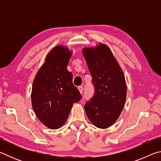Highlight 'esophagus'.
I'll use <instances>...</instances> for the list:
<instances>
[{
  "mask_svg": "<svg viewBox=\"0 0 161 161\" xmlns=\"http://www.w3.org/2000/svg\"><path fill=\"white\" fill-rule=\"evenodd\" d=\"M78 89H79V91H80V94H82V93H83V91H84V88H83V86H79V87H78Z\"/></svg>",
  "mask_w": 161,
  "mask_h": 161,
  "instance_id": "obj_1",
  "label": "esophagus"
}]
</instances>
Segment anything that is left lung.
<instances>
[{
    "label": "left lung",
    "instance_id": "8db88e82",
    "mask_svg": "<svg viewBox=\"0 0 161 161\" xmlns=\"http://www.w3.org/2000/svg\"><path fill=\"white\" fill-rule=\"evenodd\" d=\"M82 54L94 86V96L85 103L84 109L95 126L107 129L119 119L126 102L124 72L107 45L84 47Z\"/></svg>",
    "mask_w": 161,
    "mask_h": 161
}]
</instances>
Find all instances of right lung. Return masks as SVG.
<instances>
[{
    "label": "right lung",
    "instance_id": "right-lung-1",
    "mask_svg": "<svg viewBox=\"0 0 161 161\" xmlns=\"http://www.w3.org/2000/svg\"><path fill=\"white\" fill-rule=\"evenodd\" d=\"M72 53L63 45L53 47L32 84V108L38 119L50 129L64 124L73 103L81 98L72 83V74L67 69Z\"/></svg>",
    "mask_w": 161,
    "mask_h": 161
}]
</instances>
